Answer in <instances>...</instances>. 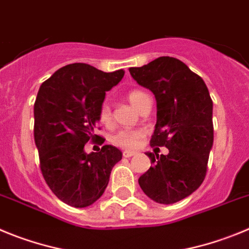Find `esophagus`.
<instances>
[{
    "label": "esophagus",
    "instance_id": "1",
    "mask_svg": "<svg viewBox=\"0 0 249 249\" xmlns=\"http://www.w3.org/2000/svg\"><path fill=\"white\" fill-rule=\"evenodd\" d=\"M138 152L136 151H133V150H125V151H123V156L124 158H131V156L136 155Z\"/></svg>",
    "mask_w": 249,
    "mask_h": 249
}]
</instances>
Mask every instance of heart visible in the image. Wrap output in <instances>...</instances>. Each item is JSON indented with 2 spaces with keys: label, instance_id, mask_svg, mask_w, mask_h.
Listing matches in <instances>:
<instances>
[{
  "label": "heart",
  "instance_id": "heart-1",
  "mask_svg": "<svg viewBox=\"0 0 249 249\" xmlns=\"http://www.w3.org/2000/svg\"><path fill=\"white\" fill-rule=\"evenodd\" d=\"M149 98L145 91L139 90V89H134L127 93V100L135 107L138 110L142 107L145 100ZM99 122L103 125H110L113 122V114H111V108L108 103L100 107L99 109ZM144 138V131L139 129H123L116 131L113 136L110 138V141L115 146L123 147V149H133L140 144L141 139Z\"/></svg>",
  "mask_w": 249,
  "mask_h": 249
}]
</instances>
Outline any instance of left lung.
Segmentation results:
<instances>
[{
  "instance_id": "8db88e82",
  "label": "left lung",
  "mask_w": 249,
  "mask_h": 249,
  "mask_svg": "<svg viewBox=\"0 0 249 249\" xmlns=\"http://www.w3.org/2000/svg\"><path fill=\"white\" fill-rule=\"evenodd\" d=\"M129 71L155 95L158 120L150 145L169 149L167 155L146 152L152 166L139 185L155 202H178L205 180L213 145L212 99L202 78L176 58L159 57Z\"/></svg>"
}]
</instances>
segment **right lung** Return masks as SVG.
<instances>
[{
  "label": "right lung",
  "mask_w": 249,
  "mask_h": 249,
  "mask_svg": "<svg viewBox=\"0 0 249 249\" xmlns=\"http://www.w3.org/2000/svg\"><path fill=\"white\" fill-rule=\"evenodd\" d=\"M123 69L105 73L86 63L58 69L42 83L35 103V142L44 180L53 194L71 207L93 205L104 194L122 151L104 145L87 154L105 93L124 77ZM103 140V138H102ZM104 142V140H103Z\"/></svg>",
  "instance_id": "right-lung-1"
}]
</instances>
